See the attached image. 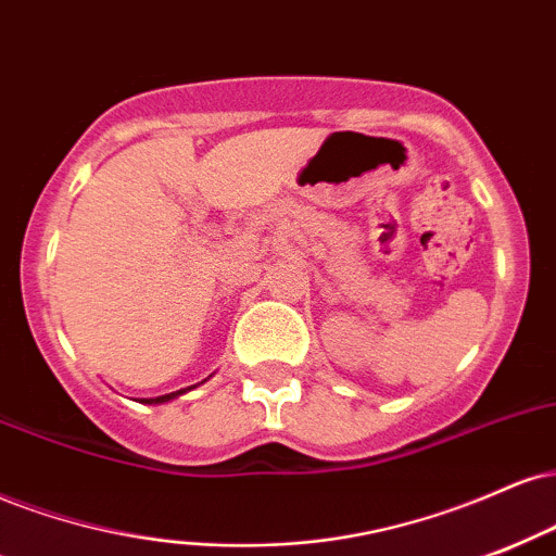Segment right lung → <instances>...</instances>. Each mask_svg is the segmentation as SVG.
I'll return each instance as SVG.
<instances>
[{"label":"right lung","mask_w":556,"mask_h":556,"mask_svg":"<svg viewBox=\"0 0 556 556\" xmlns=\"http://www.w3.org/2000/svg\"><path fill=\"white\" fill-rule=\"evenodd\" d=\"M180 393H186V391H176V393H165V396H157V399H142V404H165V401L176 399V396H180Z\"/></svg>","instance_id":"obj_1"}]
</instances>
